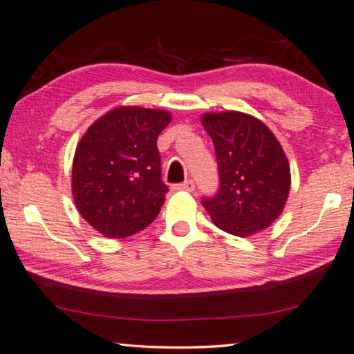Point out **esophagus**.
I'll return each instance as SVG.
<instances>
[{
  "label": "esophagus",
  "mask_w": 354,
  "mask_h": 354,
  "mask_svg": "<svg viewBox=\"0 0 354 354\" xmlns=\"http://www.w3.org/2000/svg\"><path fill=\"white\" fill-rule=\"evenodd\" d=\"M178 191H186V192H192L194 189H196V184L191 179H187V181H184L181 184H178Z\"/></svg>",
  "instance_id": "34e87169"
}]
</instances>
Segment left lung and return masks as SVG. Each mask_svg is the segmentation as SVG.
Returning a JSON list of instances; mask_svg holds the SVG:
<instances>
[{
	"instance_id": "8db88e82",
	"label": "left lung",
	"mask_w": 354,
	"mask_h": 354,
	"mask_svg": "<svg viewBox=\"0 0 354 354\" xmlns=\"http://www.w3.org/2000/svg\"><path fill=\"white\" fill-rule=\"evenodd\" d=\"M215 146L220 191L203 198L213 225L248 237L270 227L286 207L290 165L274 133L250 113L207 112L201 118Z\"/></svg>"
}]
</instances>
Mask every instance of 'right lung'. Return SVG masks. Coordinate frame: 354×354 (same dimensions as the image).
Masks as SVG:
<instances>
[{"label": "right lung", "instance_id": "1", "mask_svg": "<svg viewBox=\"0 0 354 354\" xmlns=\"http://www.w3.org/2000/svg\"><path fill=\"white\" fill-rule=\"evenodd\" d=\"M171 113L138 106L115 107L80 139L72 194L88 225L109 239L133 236L156 220L168 187L162 183L157 138Z\"/></svg>", "mask_w": 354, "mask_h": 354}]
</instances>
